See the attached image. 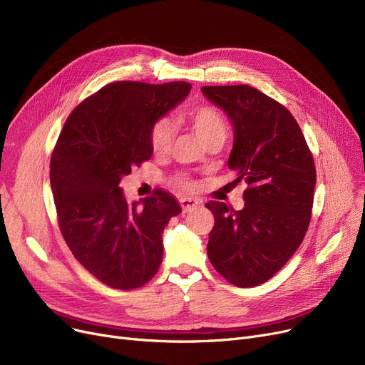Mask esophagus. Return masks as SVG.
I'll use <instances>...</instances> for the list:
<instances>
[{"instance_id":"34e87169","label":"esophagus","mask_w":365,"mask_h":365,"mask_svg":"<svg viewBox=\"0 0 365 365\" xmlns=\"http://www.w3.org/2000/svg\"><path fill=\"white\" fill-rule=\"evenodd\" d=\"M180 205H182L183 213H190V212H194V210H197L200 207V202L197 200H192V198H182Z\"/></svg>"}]
</instances>
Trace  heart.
<instances>
[{
	"instance_id": "b5f03b06",
	"label": "heart",
	"mask_w": 365,
	"mask_h": 365,
	"mask_svg": "<svg viewBox=\"0 0 365 365\" xmlns=\"http://www.w3.org/2000/svg\"><path fill=\"white\" fill-rule=\"evenodd\" d=\"M182 120L194 128V131L210 146L213 143H223L227 138V121L225 115L212 105H200L182 113ZM176 127L168 118H158L150 127V145L155 153H167L175 142ZM175 183L182 189H190V180L179 175L175 178Z\"/></svg>"
}]
</instances>
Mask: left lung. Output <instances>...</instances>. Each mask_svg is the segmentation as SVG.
I'll return each mask as SVG.
<instances>
[{
    "label": "left lung",
    "instance_id": "obj_1",
    "mask_svg": "<svg viewBox=\"0 0 365 365\" xmlns=\"http://www.w3.org/2000/svg\"><path fill=\"white\" fill-rule=\"evenodd\" d=\"M205 98L231 120L235 138L227 165L242 182L244 208L210 201L215 216L207 255L237 287H256L290 260L308 231L317 171L292 112L255 87L207 86Z\"/></svg>",
    "mask_w": 365,
    "mask_h": 365
}]
</instances>
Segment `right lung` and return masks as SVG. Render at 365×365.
<instances>
[{"label":"right lung","instance_id":"obj_1","mask_svg":"<svg viewBox=\"0 0 365 365\" xmlns=\"http://www.w3.org/2000/svg\"><path fill=\"white\" fill-rule=\"evenodd\" d=\"M189 91L185 81L108 84L71 112L53 149L50 183L62 237L112 289H139L160 269L163 231L182 208L164 189L128 204L120 182L152 157L153 121Z\"/></svg>","mask_w":365,"mask_h":365}]
</instances>
